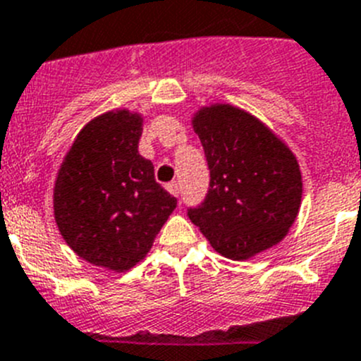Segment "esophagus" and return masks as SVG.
Instances as JSON below:
<instances>
[{"mask_svg": "<svg viewBox=\"0 0 361 361\" xmlns=\"http://www.w3.org/2000/svg\"><path fill=\"white\" fill-rule=\"evenodd\" d=\"M166 190L170 191L171 195H175V197H178V193H180V188H178V183H177V180H173V183L168 184Z\"/></svg>", "mask_w": 361, "mask_h": 361, "instance_id": "1", "label": "esophagus"}]
</instances>
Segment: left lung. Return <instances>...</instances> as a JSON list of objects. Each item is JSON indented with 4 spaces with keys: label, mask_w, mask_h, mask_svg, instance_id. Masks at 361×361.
I'll return each instance as SVG.
<instances>
[{
    "label": "left lung",
    "mask_w": 361,
    "mask_h": 361,
    "mask_svg": "<svg viewBox=\"0 0 361 361\" xmlns=\"http://www.w3.org/2000/svg\"><path fill=\"white\" fill-rule=\"evenodd\" d=\"M206 154L209 190L188 216L213 249L249 259L279 243L295 221L302 195L297 159L249 112L202 109L193 120Z\"/></svg>",
    "instance_id": "1"
}]
</instances>
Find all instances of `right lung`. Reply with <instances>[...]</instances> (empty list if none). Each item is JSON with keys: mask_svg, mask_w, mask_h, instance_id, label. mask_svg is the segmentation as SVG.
I'll use <instances>...</instances> for the list:
<instances>
[{"mask_svg": "<svg viewBox=\"0 0 361 361\" xmlns=\"http://www.w3.org/2000/svg\"><path fill=\"white\" fill-rule=\"evenodd\" d=\"M141 118L107 112L89 121L59 171L53 207L59 231L85 261L128 270L152 249L177 207L137 152Z\"/></svg>", "mask_w": 361, "mask_h": 361, "instance_id": "right-lung-1", "label": "right lung"}]
</instances>
